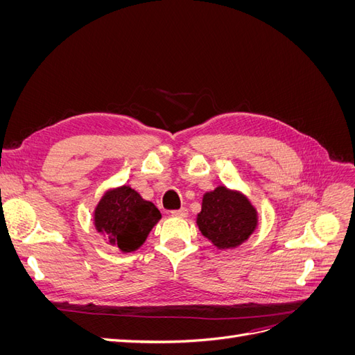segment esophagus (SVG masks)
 <instances>
[{"mask_svg": "<svg viewBox=\"0 0 355 355\" xmlns=\"http://www.w3.org/2000/svg\"><path fill=\"white\" fill-rule=\"evenodd\" d=\"M170 213H171V216H175V218H187L188 210L185 207H180L178 210H171Z\"/></svg>", "mask_w": 355, "mask_h": 355, "instance_id": "34e87169", "label": "esophagus"}]
</instances>
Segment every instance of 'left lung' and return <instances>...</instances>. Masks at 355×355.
Masks as SVG:
<instances>
[{"mask_svg":"<svg viewBox=\"0 0 355 355\" xmlns=\"http://www.w3.org/2000/svg\"><path fill=\"white\" fill-rule=\"evenodd\" d=\"M257 214L245 197L218 187L202 197L197 225L204 237L219 249L240 245L254 231Z\"/></svg>","mask_w":355,"mask_h":355,"instance_id":"left-lung-1","label":"left lung"}]
</instances>
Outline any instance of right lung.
<instances>
[{
    "instance_id": "1",
    "label": "right lung",
    "mask_w": 355,
    "mask_h": 355,
    "mask_svg": "<svg viewBox=\"0 0 355 355\" xmlns=\"http://www.w3.org/2000/svg\"><path fill=\"white\" fill-rule=\"evenodd\" d=\"M161 213L128 187L106 192L94 211V225L123 252H133L146 240Z\"/></svg>"
}]
</instances>
